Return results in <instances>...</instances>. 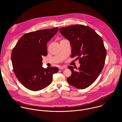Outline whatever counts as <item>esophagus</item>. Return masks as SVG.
I'll list each match as a JSON object with an SVG mask.
<instances>
[{
  "label": "esophagus",
  "mask_w": 122,
  "mask_h": 122,
  "mask_svg": "<svg viewBox=\"0 0 122 122\" xmlns=\"http://www.w3.org/2000/svg\"><path fill=\"white\" fill-rule=\"evenodd\" d=\"M65 68H66V67L65 66H60V67H59V69H60V70H62V69H65Z\"/></svg>",
  "instance_id": "1"
}]
</instances>
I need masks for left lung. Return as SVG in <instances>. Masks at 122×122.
Wrapping results in <instances>:
<instances>
[{
    "label": "left lung",
    "mask_w": 122,
    "mask_h": 122,
    "mask_svg": "<svg viewBox=\"0 0 122 122\" xmlns=\"http://www.w3.org/2000/svg\"><path fill=\"white\" fill-rule=\"evenodd\" d=\"M60 31L70 42V57H76L80 64L78 69L75 67L76 70L68 67L72 73L67 78L68 82L79 89L89 87L104 66L107 52L102 38L91 27L81 24L61 28Z\"/></svg>",
    "instance_id": "1"
}]
</instances>
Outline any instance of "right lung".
<instances>
[{"instance_id": "obj_1", "label": "right lung", "mask_w": 122, "mask_h": 122, "mask_svg": "<svg viewBox=\"0 0 122 122\" xmlns=\"http://www.w3.org/2000/svg\"><path fill=\"white\" fill-rule=\"evenodd\" d=\"M58 27L27 33L18 40L13 49L11 60L14 72L18 80L26 88L41 90L52 82L57 67H42V56L47 54V43L55 35Z\"/></svg>"}]
</instances>
